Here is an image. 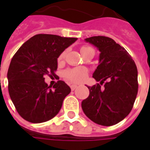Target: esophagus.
Wrapping results in <instances>:
<instances>
[{"mask_svg": "<svg viewBox=\"0 0 150 150\" xmlns=\"http://www.w3.org/2000/svg\"><path fill=\"white\" fill-rule=\"evenodd\" d=\"M78 88V86L77 85H75V84H72L71 86V89L72 91H74V90H75L76 88Z\"/></svg>", "mask_w": 150, "mask_h": 150, "instance_id": "obj_1", "label": "esophagus"}]
</instances>
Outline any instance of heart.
Segmentation results:
<instances>
[{
  "instance_id": "obj_1",
  "label": "heart",
  "mask_w": 150,
  "mask_h": 150,
  "mask_svg": "<svg viewBox=\"0 0 150 150\" xmlns=\"http://www.w3.org/2000/svg\"><path fill=\"white\" fill-rule=\"evenodd\" d=\"M89 49H92L90 46H82L80 49V52L81 54L83 52H84L86 50H88ZM64 57V53H62L60 56H59V60L63 59ZM87 74L88 71L85 68L83 67H76V68L68 69L64 71L63 75L68 81L72 82V83H80L84 80L86 77H87Z\"/></svg>"
}]
</instances>
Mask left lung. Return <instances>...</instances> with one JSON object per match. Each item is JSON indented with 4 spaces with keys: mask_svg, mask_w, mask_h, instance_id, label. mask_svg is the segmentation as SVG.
Segmentation results:
<instances>
[{
    "mask_svg": "<svg viewBox=\"0 0 150 150\" xmlns=\"http://www.w3.org/2000/svg\"><path fill=\"white\" fill-rule=\"evenodd\" d=\"M85 41L95 46L100 54L99 65L92 77L99 83L88 87L89 96L82 101L85 115L104 126L116 125L128 116L135 102L137 91V69L124 47L110 38L94 36Z\"/></svg>",
    "mask_w": 150,
    "mask_h": 150,
    "instance_id": "left-lung-1",
    "label": "left lung"
}]
</instances>
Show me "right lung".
I'll use <instances>...</instances> for the list:
<instances>
[{
	"label": "right lung",
	"instance_id": "right-lung-1",
	"mask_svg": "<svg viewBox=\"0 0 150 150\" xmlns=\"http://www.w3.org/2000/svg\"><path fill=\"white\" fill-rule=\"evenodd\" d=\"M76 40L54 34H37L13 55L7 74L8 93L23 119L42 123L59 113L71 88L65 82L59 80L51 89L44 77L55 75L58 58Z\"/></svg>",
	"mask_w": 150,
	"mask_h": 150
}]
</instances>
